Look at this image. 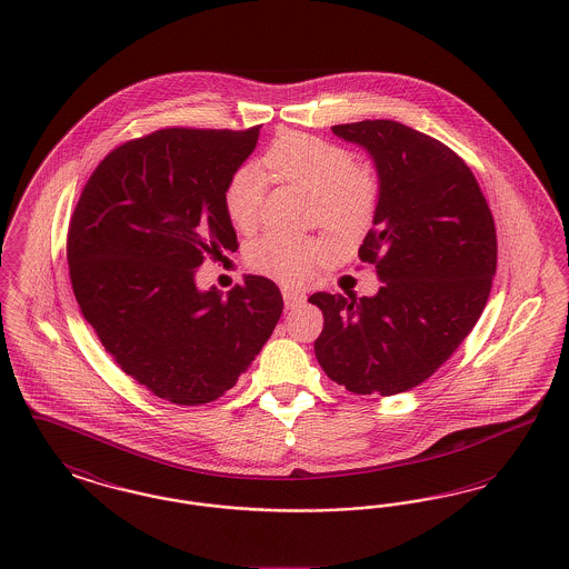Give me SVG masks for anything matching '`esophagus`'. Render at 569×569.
I'll use <instances>...</instances> for the list:
<instances>
[{
    "label": "esophagus",
    "instance_id": "1",
    "mask_svg": "<svg viewBox=\"0 0 569 569\" xmlns=\"http://www.w3.org/2000/svg\"><path fill=\"white\" fill-rule=\"evenodd\" d=\"M305 300H307V297H305L302 292H297V290H283V302H286L288 309H295L298 305H302Z\"/></svg>",
    "mask_w": 569,
    "mask_h": 569
}]
</instances>
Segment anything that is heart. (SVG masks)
Returning <instances> with one entry per match:
<instances>
[{
	"mask_svg": "<svg viewBox=\"0 0 569 569\" xmlns=\"http://www.w3.org/2000/svg\"><path fill=\"white\" fill-rule=\"evenodd\" d=\"M272 179L298 186L316 198L318 219L332 232L353 234L367 226L376 207V181L356 168L352 153L316 136H281L262 158ZM264 174L256 166L239 168L226 190L230 221L249 230L264 207ZM325 258V247L311 239L269 232L249 247V262L281 283H302Z\"/></svg>",
	"mask_w": 569,
	"mask_h": 569,
	"instance_id": "heart-1",
	"label": "heart"
}]
</instances>
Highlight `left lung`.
I'll return each instance as SVG.
<instances>
[{
  "label": "left lung",
  "instance_id": "1",
  "mask_svg": "<svg viewBox=\"0 0 569 569\" xmlns=\"http://www.w3.org/2000/svg\"><path fill=\"white\" fill-rule=\"evenodd\" d=\"M332 132L365 149L378 174L373 228L358 253L381 286L373 297H309L325 313L313 348L339 386L390 397L431 378L482 316L495 221L469 166L431 136L386 119Z\"/></svg>",
  "mask_w": 569,
  "mask_h": 569
}]
</instances>
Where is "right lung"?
<instances>
[{
    "mask_svg": "<svg viewBox=\"0 0 569 569\" xmlns=\"http://www.w3.org/2000/svg\"><path fill=\"white\" fill-rule=\"evenodd\" d=\"M258 136L170 128L126 142L96 168L70 221L82 318L123 373L177 406L230 390L283 311L267 277L249 274L228 297L196 283L204 253L239 247L223 190Z\"/></svg>",
    "mask_w": 569,
    "mask_h": 569,
    "instance_id": "obj_1",
    "label": "right lung"
}]
</instances>
